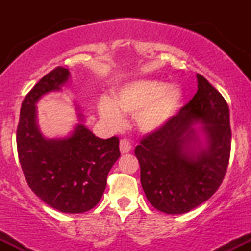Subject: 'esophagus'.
<instances>
[{
  "label": "esophagus",
  "instance_id": "obj_1",
  "mask_svg": "<svg viewBox=\"0 0 251 251\" xmlns=\"http://www.w3.org/2000/svg\"><path fill=\"white\" fill-rule=\"evenodd\" d=\"M131 143L127 139H122L120 140V152L122 153H127V152L131 151Z\"/></svg>",
  "mask_w": 251,
  "mask_h": 251
}]
</instances>
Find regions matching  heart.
Returning <instances> with one entry per match:
<instances>
[{
  "instance_id": "heart-1",
  "label": "heart",
  "mask_w": 251,
  "mask_h": 251,
  "mask_svg": "<svg viewBox=\"0 0 251 251\" xmlns=\"http://www.w3.org/2000/svg\"><path fill=\"white\" fill-rule=\"evenodd\" d=\"M183 93L176 85L157 80H138L117 89L113 99L101 97L98 102L100 117L109 127H119L123 114H135V124L144 133L160 129L179 108Z\"/></svg>"
}]
</instances>
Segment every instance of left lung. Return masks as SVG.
Segmentation results:
<instances>
[{
    "instance_id": "1",
    "label": "left lung",
    "mask_w": 251,
    "mask_h": 251,
    "mask_svg": "<svg viewBox=\"0 0 251 251\" xmlns=\"http://www.w3.org/2000/svg\"><path fill=\"white\" fill-rule=\"evenodd\" d=\"M197 80L194 98L164 127L144 135L134 150L146 198L170 215L185 214L208 201L229 164V106L205 77L197 74ZM198 121L203 124L208 146L197 152L192 149L198 137L191 125Z\"/></svg>"
}]
</instances>
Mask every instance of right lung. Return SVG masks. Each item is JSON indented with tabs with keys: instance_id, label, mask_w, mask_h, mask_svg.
I'll return each mask as SVG.
<instances>
[{
	"instance_id": "right-lung-1",
	"label": "right lung",
	"mask_w": 251,
	"mask_h": 251,
	"mask_svg": "<svg viewBox=\"0 0 251 251\" xmlns=\"http://www.w3.org/2000/svg\"><path fill=\"white\" fill-rule=\"evenodd\" d=\"M67 68L56 67L30 89L20 111L16 145L31 191L51 208L67 214L93 209L102 197L107 175L120 157L119 138L100 139L79 124L73 133L48 139L37 128L35 103L67 81Z\"/></svg>"
}]
</instances>
